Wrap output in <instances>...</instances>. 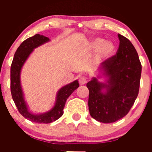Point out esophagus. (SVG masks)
<instances>
[{
    "label": "esophagus",
    "instance_id": "1",
    "mask_svg": "<svg viewBox=\"0 0 152 152\" xmlns=\"http://www.w3.org/2000/svg\"><path fill=\"white\" fill-rule=\"evenodd\" d=\"M78 80H79L80 84H81V85L85 84V83L87 82V78L86 76H80Z\"/></svg>",
    "mask_w": 152,
    "mask_h": 152
}]
</instances>
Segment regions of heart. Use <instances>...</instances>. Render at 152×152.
Returning a JSON list of instances; mask_svg holds the SVG:
<instances>
[{
    "label": "heart",
    "instance_id": "heart-1",
    "mask_svg": "<svg viewBox=\"0 0 152 152\" xmlns=\"http://www.w3.org/2000/svg\"><path fill=\"white\" fill-rule=\"evenodd\" d=\"M88 46L93 50L99 48V55L102 59H107L110 58L115 51V46L110 41H105L102 38H96L88 43Z\"/></svg>",
    "mask_w": 152,
    "mask_h": 152
}]
</instances>
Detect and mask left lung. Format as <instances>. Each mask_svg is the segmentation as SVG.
Wrapping results in <instances>:
<instances>
[{
	"label": "left lung",
	"mask_w": 152,
	"mask_h": 152,
	"mask_svg": "<svg viewBox=\"0 0 152 152\" xmlns=\"http://www.w3.org/2000/svg\"><path fill=\"white\" fill-rule=\"evenodd\" d=\"M119 46L116 55L101 64L99 70L107 76L106 83L96 78L86 83L89 90L90 115L102 123H112L128 114L137 98L140 86L142 64L131 41L118 34ZM104 88L106 92H103Z\"/></svg>",
	"instance_id": "8db88e82"
}]
</instances>
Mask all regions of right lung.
Listing matches in <instances>:
<instances>
[{
  "label": "right lung",
  "instance_id": "obj_1",
  "mask_svg": "<svg viewBox=\"0 0 152 152\" xmlns=\"http://www.w3.org/2000/svg\"><path fill=\"white\" fill-rule=\"evenodd\" d=\"M48 41H49V38L40 34L27 38L17 48L10 66V91L13 102L23 117L36 123L48 124L58 119L64 114V108L67 99L79 86L76 80L62 87L57 94L55 106L48 112L41 114H33L29 112L20 86V70L34 48Z\"/></svg>",
  "mask_w": 152,
  "mask_h": 152
}]
</instances>
